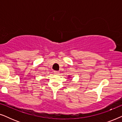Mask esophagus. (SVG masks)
Here are the masks:
<instances>
[{
	"label": "esophagus",
	"mask_w": 122,
	"mask_h": 122,
	"mask_svg": "<svg viewBox=\"0 0 122 122\" xmlns=\"http://www.w3.org/2000/svg\"><path fill=\"white\" fill-rule=\"evenodd\" d=\"M54 74H59V71H54Z\"/></svg>",
	"instance_id": "34e87169"
}]
</instances>
